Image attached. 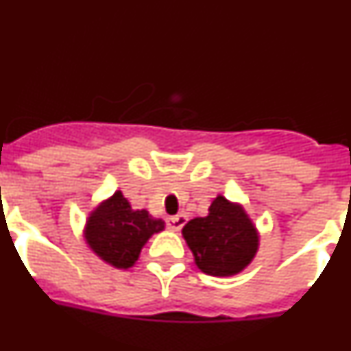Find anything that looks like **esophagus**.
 <instances>
[{"mask_svg": "<svg viewBox=\"0 0 351 351\" xmlns=\"http://www.w3.org/2000/svg\"><path fill=\"white\" fill-rule=\"evenodd\" d=\"M186 221H188V218H186L184 214H178V216H169L167 218V225L172 230H181L182 226L186 225Z\"/></svg>", "mask_w": 351, "mask_h": 351, "instance_id": "1", "label": "esophagus"}]
</instances>
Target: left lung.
<instances>
[{
	"instance_id": "left-lung-1",
	"label": "left lung",
	"mask_w": 351,
	"mask_h": 351,
	"mask_svg": "<svg viewBox=\"0 0 351 351\" xmlns=\"http://www.w3.org/2000/svg\"><path fill=\"white\" fill-rule=\"evenodd\" d=\"M198 269L210 276H234L243 271L258 250L255 225L244 209L216 197L209 214L195 218L182 228Z\"/></svg>"
}]
</instances>
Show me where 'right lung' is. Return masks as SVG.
<instances>
[{
	"label": "right lung",
	"instance_id": "obj_1",
	"mask_svg": "<svg viewBox=\"0 0 351 351\" xmlns=\"http://www.w3.org/2000/svg\"><path fill=\"white\" fill-rule=\"evenodd\" d=\"M165 228V221L153 218L145 209H132L121 191L96 207L86 226V241L96 255L117 269L137 262L147 239Z\"/></svg>",
	"mask_w": 351,
	"mask_h": 351
}]
</instances>
